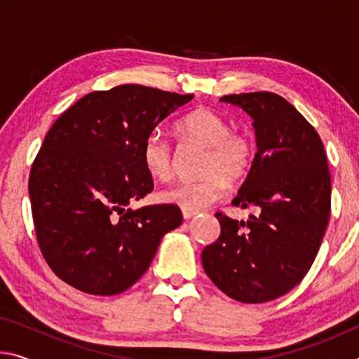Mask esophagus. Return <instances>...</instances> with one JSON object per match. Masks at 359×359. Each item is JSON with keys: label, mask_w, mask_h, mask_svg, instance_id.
<instances>
[{"label": "esophagus", "mask_w": 359, "mask_h": 359, "mask_svg": "<svg viewBox=\"0 0 359 359\" xmlns=\"http://www.w3.org/2000/svg\"><path fill=\"white\" fill-rule=\"evenodd\" d=\"M198 214V210H190V209H182V215H184L185 220H188V218H191Z\"/></svg>", "instance_id": "1"}]
</instances>
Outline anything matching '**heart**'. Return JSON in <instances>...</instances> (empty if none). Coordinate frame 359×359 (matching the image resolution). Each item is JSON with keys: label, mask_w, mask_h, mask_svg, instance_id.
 Instances as JSON below:
<instances>
[{"label": "heart", "mask_w": 359, "mask_h": 359, "mask_svg": "<svg viewBox=\"0 0 359 359\" xmlns=\"http://www.w3.org/2000/svg\"><path fill=\"white\" fill-rule=\"evenodd\" d=\"M179 135L205 147L201 172L204 177L180 180L161 193L166 203L182 209L198 210L215 203L226 193L228 182L238 184L252 171L257 144L247 130L231 128L228 118L209 107L194 109L179 120ZM142 163L158 180H168L174 172V147L160 131H151L142 144Z\"/></svg>", "instance_id": "heart-1"}]
</instances>
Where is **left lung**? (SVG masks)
<instances>
[{
	"mask_svg": "<svg viewBox=\"0 0 359 359\" xmlns=\"http://www.w3.org/2000/svg\"><path fill=\"white\" fill-rule=\"evenodd\" d=\"M253 117L257 158L233 205H255L239 222L218 210L220 236L201 253L217 288L261 304L287 294L311 269L331 214V174L323 142L294 106L271 92L226 95Z\"/></svg>",
	"mask_w": 359,
	"mask_h": 359,
	"instance_id": "1",
	"label": "left lung"
}]
</instances>
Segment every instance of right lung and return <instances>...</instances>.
<instances>
[{"label": "right lung", "instance_id": "1", "mask_svg": "<svg viewBox=\"0 0 359 359\" xmlns=\"http://www.w3.org/2000/svg\"><path fill=\"white\" fill-rule=\"evenodd\" d=\"M191 98L118 85L85 95L50 126L28 191L39 250L63 282L98 296L128 290L184 220L175 204H128L154 190L144 139Z\"/></svg>", "mask_w": 359, "mask_h": 359}]
</instances>
